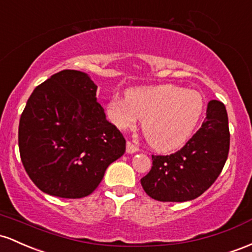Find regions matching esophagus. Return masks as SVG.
Returning a JSON list of instances; mask_svg holds the SVG:
<instances>
[{
    "mask_svg": "<svg viewBox=\"0 0 252 252\" xmlns=\"http://www.w3.org/2000/svg\"><path fill=\"white\" fill-rule=\"evenodd\" d=\"M139 151V149L137 148V146L134 145V144H132L131 141H127L126 143V152L127 154H135V152Z\"/></svg>",
    "mask_w": 252,
    "mask_h": 252,
    "instance_id": "obj_1",
    "label": "esophagus"
}]
</instances>
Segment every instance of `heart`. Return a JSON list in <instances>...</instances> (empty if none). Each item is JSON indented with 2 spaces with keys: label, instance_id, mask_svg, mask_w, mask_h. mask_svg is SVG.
Instances as JSON below:
<instances>
[{
  "label": "heart",
  "instance_id": "b5f03b06",
  "mask_svg": "<svg viewBox=\"0 0 252 252\" xmlns=\"http://www.w3.org/2000/svg\"><path fill=\"white\" fill-rule=\"evenodd\" d=\"M205 102L194 90L174 84L127 90L126 97L107 103L109 120L128 129L143 119L144 137L152 149L170 152L182 148L201 118Z\"/></svg>",
  "mask_w": 252,
  "mask_h": 252
}]
</instances>
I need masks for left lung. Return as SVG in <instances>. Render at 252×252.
Instances as JSON below:
<instances>
[{"label": "left lung", "mask_w": 252, "mask_h": 252, "mask_svg": "<svg viewBox=\"0 0 252 252\" xmlns=\"http://www.w3.org/2000/svg\"><path fill=\"white\" fill-rule=\"evenodd\" d=\"M230 149L228 119L224 103L207 104L201 128L180 151L152 156V168L140 180L145 193L163 202L196 199L214 183L224 168Z\"/></svg>", "instance_id": "left-lung-1"}]
</instances>
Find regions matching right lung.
I'll return each instance as SVG.
<instances>
[{"instance_id":"obj_1","label":"right lung","mask_w":252,"mask_h":252,"mask_svg":"<svg viewBox=\"0 0 252 252\" xmlns=\"http://www.w3.org/2000/svg\"><path fill=\"white\" fill-rule=\"evenodd\" d=\"M88 73L63 70L33 90L19 124L25 170L44 193L64 199L88 196L126 140L96 98Z\"/></svg>"}]
</instances>
